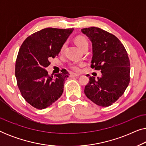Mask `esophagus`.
<instances>
[{
	"mask_svg": "<svg viewBox=\"0 0 146 146\" xmlns=\"http://www.w3.org/2000/svg\"><path fill=\"white\" fill-rule=\"evenodd\" d=\"M80 76V74H75V73H72L70 76L71 77H78Z\"/></svg>",
	"mask_w": 146,
	"mask_h": 146,
	"instance_id": "esophagus-1",
	"label": "esophagus"
}]
</instances>
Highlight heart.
<instances>
[{
    "label": "heart",
    "mask_w": 146,
    "mask_h": 146,
    "mask_svg": "<svg viewBox=\"0 0 146 146\" xmlns=\"http://www.w3.org/2000/svg\"><path fill=\"white\" fill-rule=\"evenodd\" d=\"M75 42H76V43L80 49H82V48L86 46H88V41L87 40V39L86 38L83 37V36L76 37L75 39ZM65 46H66L65 44H64L60 49V52H62L64 50V48H65ZM82 65V64L73 63V64H71L70 65V68L72 69L73 70H74L76 72H78L80 70Z\"/></svg>",
    "instance_id": "heart-1"
}]
</instances>
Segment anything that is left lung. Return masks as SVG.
Here are the masks:
<instances>
[{"mask_svg":"<svg viewBox=\"0 0 146 146\" xmlns=\"http://www.w3.org/2000/svg\"><path fill=\"white\" fill-rule=\"evenodd\" d=\"M81 31L92 42L91 68L102 73L98 80L89 77L84 93L96 104L109 106L122 96L129 84L130 64L127 53L112 34L97 27L86 28Z\"/></svg>","mask_w":146,"mask_h":146,"instance_id":"8db88e82","label":"left lung"}]
</instances>
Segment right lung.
Masks as SVG:
<instances>
[{
    "mask_svg": "<svg viewBox=\"0 0 146 146\" xmlns=\"http://www.w3.org/2000/svg\"><path fill=\"white\" fill-rule=\"evenodd\" d=\"M74 29L46 28L29 36L22 44L15 65L18 87L23 97L35 108H46L61 96L69 73L62 70L54 76L46 68L58 55Z\"/></svg>",
    "mask_w": 146,
    "mask_h": 146,
    "instance_id": "1",
    "label": "right lung"
}]
</instances>
